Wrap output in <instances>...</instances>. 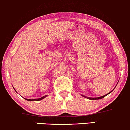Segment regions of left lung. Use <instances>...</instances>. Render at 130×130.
Wrapping results in <instances>:
<instances>
[{"label": "left lung", "mask_w": 130, "mask_h": 130, "mask_svg": "<svg viewBox=\"0 0 130 130\" xmlns=\"http://www.w3.org/2000/svg\"><path fill=\"white\" fill-rule=\"evenodd\" d=\"M117 86V85H116ZM114 89H112V91H111V92H109V93H108L107 94H105V95H103V96H100V97H96V98H91V97H88V96H85V95H82V96H84V97H85V98H88V99H89V100H100V99H102V98H104L105 97V96H107V95H108L109 94H110V93L112 92V91L114 90Z\"/></svg>", "instance_id": "obj_1"}]
</instances>
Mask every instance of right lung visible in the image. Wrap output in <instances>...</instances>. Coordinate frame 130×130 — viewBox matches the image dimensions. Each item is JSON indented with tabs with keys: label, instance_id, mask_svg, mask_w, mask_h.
<instances>
[{
	"label": "right lung",
	"instance_id": "1",
	"mask_svg": "<svg viewBox=\"0 0 130 130\" xmlns=\"http://www.w3.org/2000/svg\"><path fill=\"white\" fill-rule=\"evenodd\" d=\"M14 90H15V89H14ZM16 91V90H15ZM47 96V95H45V96H42V97H41V98H38V99H27V98H25V100H27V101H40V100H43V98H45V97H46Z\"/></svg>",
	"mask_w": 130,
	"mask_h": 130
}]
</instances>
